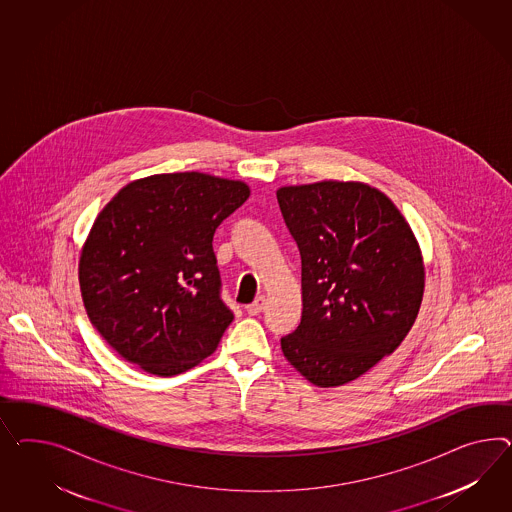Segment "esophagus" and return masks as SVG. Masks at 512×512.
<instances>
[{
	"mask_svg": "<svg viewBox=\"0 0 512 512\" xmlns=\"http://www.w3.org/2000/svg\"><path fill=\"white\" fill-rule=\"evenodd\" d=\"M263 309L264 296H259V298H255L253 304L246 305V313H248V315H259Z\"/></svg>",
	"mask_w": 512,
	"mask_h": 512,
	"instance_id": "esophagus-1",
	"label": "esophagus"
}]
</instances>
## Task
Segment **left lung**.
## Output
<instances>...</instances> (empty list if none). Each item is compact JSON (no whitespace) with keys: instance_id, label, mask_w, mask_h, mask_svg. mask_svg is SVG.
I'll return each instance as SVG.
<instances>
[{"instance_id":"1","label":"left lung","mask_w":512,"mask_h":512,"mask_svg":"<svg viewBox=\"0 0 512 512\" xmlns=\"http://www.w3.org/2000/svg\"><path fill=\"white\" fill-rule=\"evenodd\" d=\"M302 257V322L281 337L298 373L343 386L389 356L414 326L425 268L410 225L387 195L324 180L277 190Z\"/></svg>"}]
</instances>
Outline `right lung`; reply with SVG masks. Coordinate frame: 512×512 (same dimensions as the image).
I'll list each match as a JSON object with an SVG mask.
<instances>
[{"label": "right lung", "instance_id": "1", "mask_svg": "<svg viewBox=\"0 0 512 512\" xmlns=\"http://www.w3.org/2000/svg\"><path fill=\"white\" fill-rule=\"evenodd\" d=\"M249 188L205 173L126 184L98 214L80 257L91 324L126 361L175 376L210 356L233 322L212 238Z\"/></svg>", "mask_w": 512, "mask_h": 512}]
</instances>
